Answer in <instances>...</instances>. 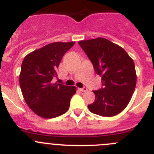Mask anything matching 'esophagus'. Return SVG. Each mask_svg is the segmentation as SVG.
<instances>
[{
    "label": "esophagus",
    "instance_id": "1",
    "mask_svg": "<svg viewBox=\"0 0 154 154\" xmlns=\"http://www.w3.org/2000/svg\"><path fill=\"white\" fill-rule=\"evenodd\" d=\"M79 90H80V91H83V92H85V91H87V88L86 87H83V88H78Z\"/></svg>",
    "mask_w": 154,
    "mask_h": 154
}]
</instances>
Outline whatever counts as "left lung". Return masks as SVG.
Segmentation results:
<instances>
[{
  "instance_id": "obj_1",
  "label": "left lung",
  "mask_w": 154,
  "mask_h": 154,
  "mask_svg": "<svg viewBox=\"0 0 154 154\" xmlns=\"http://www.w3.org/2000/svg\"><path fill=\"white\" fill-rule=\"evenodd\" d=\"M101 77L103 88L94 91L95 100L88 105L92 113L111 117L120 113L127 106L136 85L133 60L125 50L109 40L98 37L79 42Z\"/></svg>"
}]
</instances>
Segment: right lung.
<instances>
[{
	"label": "right lung",
	"mask_w": 154,
	"mask_h": 154,
	"mask_svg": "<svg viewBox=\"0 0 154 154\" xmlns=\"http://www.w3.org/2000/svg\"><path fill=\"white\" fill-rule=\"evenodd\" d=\"M75 44L54 42L29 53L21 64L19 83L24 100L38 116L58 117L68 111L75 86L53 83L64 54Z\"/></svg>",
	"instance_id": "obj_1"
}]
</instances>
